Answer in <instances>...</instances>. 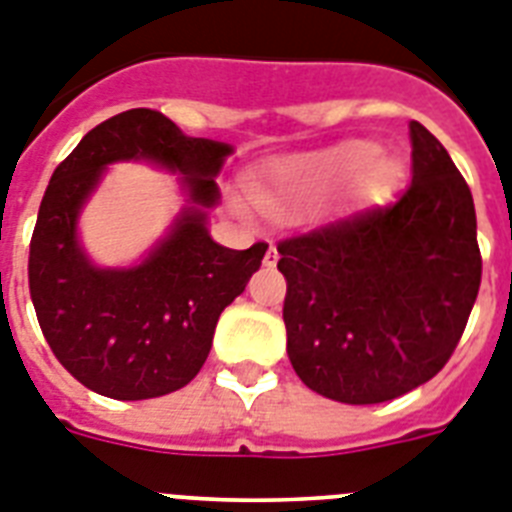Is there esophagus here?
Segmentation results:
<instances>
[{
    "label": "esophagus",
    "mask_w": 512,
    "mask_h": 512,
    "mask_svg": "<svg viewBox=\"0 0 512 512\" xmlns=\"http://www.w3.org/2000/svg\"><path fill=\"white\" fill-rule=\"evenodd\" d=\"M263 263L268 265V268H273V265L278 263V249H276V244H270L268 252H265V257H263Z\"/></svg>",
    "instance_id": "1"
}]
</instances>
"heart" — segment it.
<instances>
[{"label": "heart", "mask_w": 512, "mask_h": 512, "mask_svg": "<svg viewBox=\"0 0 512 512\" xmlns=\"http://www.w3.org/2000/svg\"><path fill=\"white\" fill-rule=\"evenodd\" d=\"M377 161L380 148L364 140H351L322 153L294 158L273 171L268 184L255 192V200L265 213L273 216L315 208L333 192L367 174Z\"/></svg>", "instance_id": "b5f03b06"}]
</instances>
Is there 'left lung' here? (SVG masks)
Returning a JSON list of instances; mask_svg holds the SVG:
<instances>
[{
    "instance_id": "obj_1",
    "label": "left lung",
    "mask_w": 512,
    "mask_h": 512,
    "mask_svg": "<svg viewBox=\"0 0 512 512\" xmlns=\"http://www.w3.org/2000/svg\"><path fill=\"white\" fill-rule=\"evenodd\" d=\"M411 184L278 242L291 367L330 401H393L453 356L482 283L474 197L427 127L409 124Z\"/></svg>"
}]
</instances>
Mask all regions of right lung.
I'll return each mask as SVG.
<instances>
[{
	"mask_svg": "<svg viewBox=\"0 0 512 512\" xmlns=\"http://www.w3.org/2000/svg\"><path fill=\"white\" fill-rule=\"evenodd\" d=\"M229 153L182 135L161 111L130 109L93 127L51 174L30 239V299L59 364L93 393L145 401L184 388L208 359L221 312L263 263L265 242L229 249L205 229ZM130 157L184 173L193 205L143 264L101 271L76 244V213L102 169Z\"/></svg>",
	"mask_w": 512,
	"mask_h": 512,
	"instance_id": "obj_1",
	"label": "right lung"
}]
</instances>
